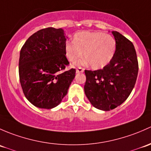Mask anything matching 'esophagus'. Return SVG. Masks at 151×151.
<instances>
[{
    "label": "esophagus",
    "instance_id": "obj_1",
    "mask_svg": "<svg viewBox=\"0 0 151 151\" xmlns=\"http://www.w3.org/2000/svg\"><path fill=\"white\" fill-rule=\"evenodd\" d=\"M83 71H84V68H81V67L76 69V73H83Z\"/></svg>",
    "mask_w": 151,
    "mask_h": 151
}]
</instances>
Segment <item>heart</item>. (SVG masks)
<instances>
[{"mask_svg": "<svg viewBox=\"0 0 151 151\" xmlns=\"http://www.w3.org/2000/svg\"><path fill=\"white\" fill-rule=\"evenodd\" d=\"M116 43L109 34L101 32H80L74 35L73 42L65 46V56L70 63H75L82 57L93 69L103 68L111 61L116 51Z\"/></svg>", "mask_w": 151, "mask_h": 151, "instance_id": "heart-1", "label": "heart"}]
</instances>
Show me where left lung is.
<instances>
[{"label": "left lung", "mask_w": 151, "mask_h": 151, "mask_svg": "<svg viewBox=\"0 0 151 151\" xmlns=\"http://www.w3.org/2000/svg\"><path fill=\"white\" fill-rule=\"evenodd\" d=\"M116 46L111 61L102 69L85 70L84 91L97 109L113 110L131 94L138 74V61L133 43L117 31H112Z\"/></svg>", "instance_id": "obj_1"}]
</instances>
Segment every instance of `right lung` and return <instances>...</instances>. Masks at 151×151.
Listing matches in <instances>:
<instances>
[{
  "instance_id": "1",
  "label": "right lung",
  "mask_w": 151,
  "mask_h": 151,
  "mask_svg": "<svg viewBox=\"0 0 151 151\" xmlns=\"http://www.w3.org/2000/svg\"><path fill=\"white\" fill-rule=\"evenodd\" d=\"M66 38L63 29L47 27L32 34L20 51L19 76L27 100L40 108L57 106L67 94L76 69L65 70Z\"/></svg>"
}]
</instances>
